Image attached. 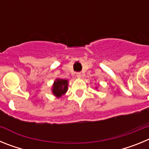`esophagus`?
<instances>
[{"instance_id": "1", "label": "esophagus", "mask_w": 149, "mask_h": 149, "mask_svg": "<svg viewBox=\"0 0 149 149\" xmlns=\"http://www.w3.org/2000/svg\"><path fill=\"white\" fill-rule=\"evenodd\" d=\"M81 75H82V74H81V72H77V73L76 74V76H77V77H79V78H80V77H81Z\"/></svg>"}]
</instances>
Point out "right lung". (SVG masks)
Masks as SVG:
<instances>
[{
	"label": "right lung",
	"mask_w": 149,
	"mask_h": 149,
	"mask_svg": "<svg viewBox=\"0 0 149 149\" xmlns=\"http://www.w3.org/2000/svg\"><path fill=\"white\" fill-rule=\"evenodd\" d=\"M68 85V80L56 79L52 86V93L56 97L60 98L67 92Z\"/></svg>",
	"instance_id": "obj_1"
}]
</instances>
